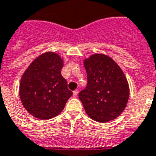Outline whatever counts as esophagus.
<instances>
[{
  "label": "esophagus",
  "mask_w": 156,
  "mask_h": 156,
  "mask_svg": "<svg viewBox=\"0 0 156 156\" xmlns=\"http://www.w3.org/2000/svg\"><path fill=\"white\" fill-rule=\"evenodd\" d=\"M78 94V90H75V91H73V97H77V95Z\"/></svg>",
  "instance_id": "1"
}]
</instances>
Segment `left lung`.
<instances>
[{
	"label": "left lung",
	"instance_id": "left-lung-1",
	"mask_svg": "<svg viewBox=\"0 0 156 156\" xmlns=\"http://www.w3.org/2000/svg\"><path fill=\"white\" fill-rule=\"evenodd\" d=\"M87 85L78 94L85 111L93 120L106 123L125 109L129 87L119 66L107 55L96 54L85 59Z\"/></svg>",
	"mask_w": 156,
	"mask_h": 156
}]
</instances>
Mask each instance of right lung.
<instances>
[{
    "instance_id": "1",
    "label": "right lung",
    "mask_w": 156,
    "mask_h": 156,
    "mask_svg": "<svg viewBox=\"0 0 156 156\" xmlns=\"http://www.w3.org/2000/svg\"><path fill=\"white\" fill-rule=\"evenodd\" d=\"M63 61L54 52L42 54L27 69L20 82L23 105L39 119H49L61 112L73 92L61 75Z\"/></svg>"
}]
</instances>
